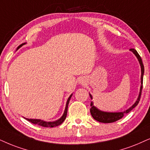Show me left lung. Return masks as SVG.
Instances as JSON below:
<instances>
[{"label": "left lung", "mask_w": 150, "mask_h": 150, "mask_svg": "<svg viewBox=\"0 0 150 150\" xmlns=\"http://www.w3.org/2000/svg\"><path fill=\"white\" fill-rule=\"evenodd\" d=\"M130 50L132 51V52L135 54L136 57H137L138 62H139L140 65H141V89H140V93H139V96L137 98V100H136L135 103L130 108H129L128 109H127L126 111H122V112H105V111H100L96 108L95 106L93 105V102H91V109H90V112L91 114L92 117H93L96 120L98 121V122H103V123H111V122H115V121L120 120V119L122 118V117L124 116L125 115L128 113L129 112H130L132 109H134V107H136V106L138 105V102L140 101V98H141V92H142V89H143V75H144V66L143 64V62H142V59L141 57V56L138 54V53L137 52L135 49L134 48H131ZM90 97L91 99H93L92 96L91 94Z\"/></svg>", "instance_id": "obj_1"}]
</instances>
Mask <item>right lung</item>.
Returning <instances> with one entry per match:
<instances>
[{"label":"right lung","instance_id":"1","mask_svg":"<svg viewBox=\"0 0 150 150\" xmlns=\"http://www.w3.org/2000/svg\"><path fill=\"white\" fill-rule=\"evenodd\" d=\"M24 44H25V43H22V44L18 45V48H17V49H16V50H18V49H19L21 47L23 46V45ZM72 96H73V94H71V96H70V97L69 98V99H68V100H67V102H66V108H65V110H64V113L63 115H62V116L57 120L53 121V122H46V121L40 120V119H29V118H25H25L27 120L29 121V122L33 123V124L39 125L44 127H54L59 126V125H61L64 120H65V119L66 117V115H67L68 106H69V101H70V100H71Z\"/></svg>","mask_w":150,"mask_h":150}]
</instances>
